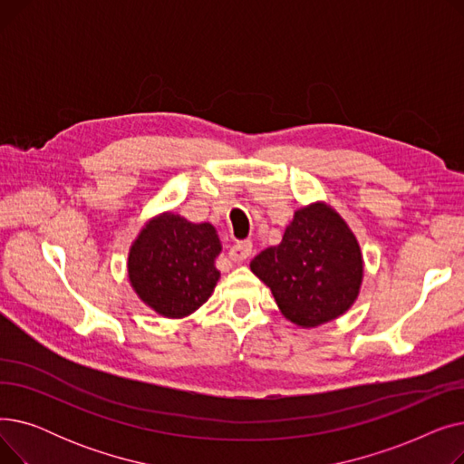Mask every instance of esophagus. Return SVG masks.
<instances>
[{
	"label": "esophagus",
	"instance_id": "34e87169",
	"mask_svg": "<svg viewBox=\"0 0 464 464\" xmlns=\"http://www.w3.org/2000/svg\"><path fill=\"white\" fill-rule=\"evenodd\" d=\"M252 254V242L250 240H237L229 248V257L233 261H245Z\"/></svg>",
	"mask_w": 464,
	"mask_h": 464
}]
</instances>
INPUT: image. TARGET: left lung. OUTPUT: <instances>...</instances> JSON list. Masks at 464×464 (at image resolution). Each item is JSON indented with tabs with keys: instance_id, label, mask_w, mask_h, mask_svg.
<instances>
[{
	"instance_id": "1",
	"label": "left lung",
	"mask_w": 464,
	"mask_h": 464,
	"mask_svg": "<svg viewBox=\"0 0 464 464\" xmlns=\"http://www.w3.org/2000/svg\"><path fill=\"white\" fill-rule=\"evenodd\" d=\"M250 269L271 287L289 322L318 327L357 299L362 256L344 219L329 205L314 203L295 212L280 245L256 256Z\"/></svg>"
}]
</instances>
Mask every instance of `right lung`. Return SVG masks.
<instances>
[{"label":"right lung","instance_id":"1","mask_svg":"<svg viewBox=\"0 0 464 464\" xmlns=\"http://www.w3.org/2000/svg\"><path fill=\"white\" fill-rule=\"evenodd\" d=\"M222 245L210 224L165 212L139 233L128 275L144 304L165 318H184L212 295L219 278L214 259Z\"/></svg>","mask_w":464,"mask_h":464}]
</instances>
